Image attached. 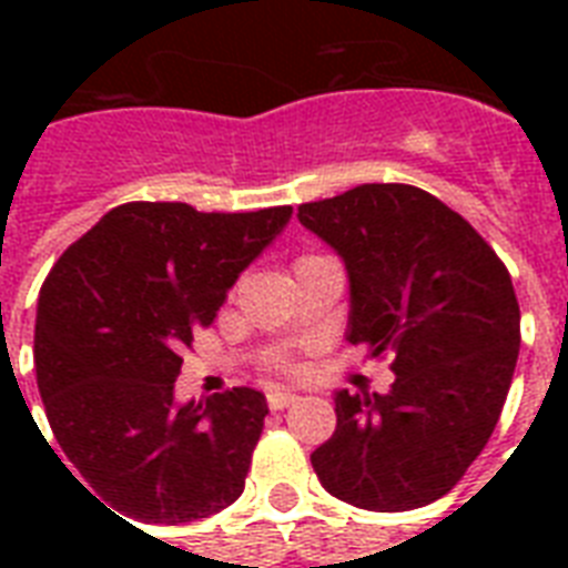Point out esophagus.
<instances>
[{
	"label": "esophagus",
	"mask_w": 568,
	"mask_h": 568,
	"mask_svg": "<svg viewBox=\"0 0 568 568\" xmlns=\"http://www.w3.org/2000/svg\"><path fill=\"white\" fill-rule=\"evenodd\" d=\"M297 404V395L294 392H280V388H271L267 392V406L271 409H285V406Z\"/></svg>",
	"instance_id": "34e87169"
}]
</instances>
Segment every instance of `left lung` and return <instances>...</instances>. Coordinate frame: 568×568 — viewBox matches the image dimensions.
Listing matches in <instances>:
<instances>
[{
	"label": "left lung",
	"instance_id": "8db88e82",
	"mask_svg": "<svg viewBox=\"0 0 568 568\" xmlns=\"http://www.w3.org/2000/svg\"><path fill=\"white\" fill-rule=\"evenodd\" d=\"M297 217L347 267V342L392 356L386 395L336 392V433L312 450L321 486L374 513L450 493L501 418L519 359V301L466 217L415 185L372 182Z\"/></svg>",
	"mask_w": 568,
	"mask_h": 568
}]
</instances>
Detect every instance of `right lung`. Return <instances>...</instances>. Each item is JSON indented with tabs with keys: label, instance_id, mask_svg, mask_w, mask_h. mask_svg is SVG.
<instances>
[{
	"label": "right lung",
	"instance_id": "add662e5",
	"mask_svg": "<svg viewBox=\"0 0 568 568\" xmlns=\"http://www.w3.org/2000/svg\"><path fill=\"white\" fill-rule=\"evenodd\" d=\"M288 217L292 205L123 203L49 271L34 321L40 397L64 457L120 519L180 525L244 493L265 395L239 386L176 404L173 383L182 347Z\"/></svg>",
	"mask_w": 568,
	"mask_h": 568
}]
</instances>
